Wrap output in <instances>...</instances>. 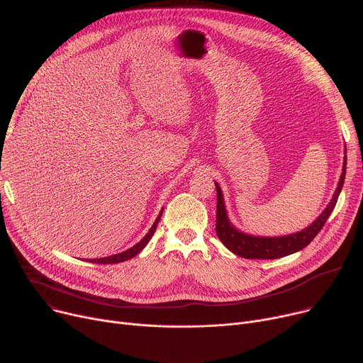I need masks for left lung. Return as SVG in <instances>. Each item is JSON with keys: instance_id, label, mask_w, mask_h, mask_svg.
Returning <instances> with one entry per match:
<instances>
[{"instance_id": "left-lung-1", "label": "left lung", "mask_w": 363, "mask_h": 363, "mask_svg": "<svg viewBox=\"0 0 363 363\" xmlns=\"http://www.w3.org/2000/svg\"><path fill=\"white\" fill-rule=\"evenodd\" d=\"M346 158L347 157L345 155L342 176H340L339 184L336 187V191H334V194H333L330 203L325 206V209L320 213V216L313 222L310 227H306L302 231H298V233H294L289 235L259 237V235H250L247 233L237 230L228 218L225 202H224V194H222L219 184L215 182L216 194H218L216 196V199H218V202H216V227L215 228H216L218 238L230 250V252H233L234 255L244 257V259H267V260L270 259L272 260V259L285 257V256L299 252V250L305 248L315 238V235L324 227L327 218L331 215L334 206H336L339 194H340L343 183H345Z\"/></svg>"}]
</instances>
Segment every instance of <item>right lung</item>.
<instances>
[{
	"mask_svg": "<svg viewBox=\"0 0 363 363\" xmlns=\"http://www.w3.org/2000/svg\"><path fill=\"white\" fill-rule=\"evenodd\" d=\"M161 215H162V209L160 211V213H158V216H157L155 222H154V224H152V227L150 228V231L147 233V235H145V237H144L141 241H139L138 244H135L133 247H130V248L125 250V252H122V253L113 255V256H108V257H101V259H89L87 262H90V263H99V264H115V263L126 262V260H129V259L135 257L138 253H141L143 250L145 248V245L150 242L151 237L154 235V233H155V230H157V225H158V222H160V219H161Z\"/></svg>",
	"mask_w": 363,
	"mask_h": 363,
	"instance_id": "add662e5",
	"label": "right lung"
}]
</instances>
